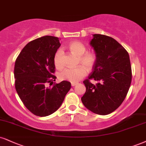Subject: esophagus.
Instances as JSON below:
<instances>
[{
	"instance_id": "obj_1",
	"label": "esophagus",
	"mask_w": 146,
	"mask_h": 146,
	"mask_svg": "<svg viewBox=\"0 0 146 146\" xmlns=\"http://www.w3.org/2000/svg\"><path fill=\"white\" fill-rule=\"evenodd\" d=\"M77 84H78V83H73V82H71V86H75Z\"/></svg>"
}]
</instances>
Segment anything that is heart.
Segmentation results:
<instances>
[{
	"label": "heart",
	"instance_id": "b5f03b06",
	"mask_svg": "<svg viewBox=\"0 0 146 146\" xmlns=\"http://www.w3.org/2000/svg\"><path fill=\"white\" fill-rule=\"evenodd\" d=\"M68 50L77 56H79L78 63L82 64L75 68H66L59 73V78L61 80L76 83L82 80L86 75V70L92 69L97 61V56L94 52H86V47L80 41H73L68 45ZM63 52L59 50L54 56V62L56 68L62 67V57Z\"/></svg>",
	"mask_w": 146,
	"mask_h": 146
}]
</instances>
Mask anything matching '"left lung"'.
Returning <instances> with one entry per match:
<instances>
[{
    "label": "left lung",
    "instance_id": "obj_1",
    "mask_svg": "<svg viewBox=\"0 0 146 146\" xmlns=\"http://www.w3.org/2000/svg\"><path fill=\"white\" fill-rule=\"evenodd\" d=\"M90 45L97 61L90 75L84 81L86 88L82 101L87 109L99 115H108L122 104L132 80L129 55L122 45L111 36L93 35ZM93 79L99 83L94 85Z\"/></svg>",
    "mask_w": 146,
    "mask_h": 146
}]
</instances>
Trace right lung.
I'll list each match as a JSON object with an SVG mask.
<instances>
[{
    "mask_svg": "<svg viewBox=\"0 0 146 146\" xmlns=\"http://www.w3.org/2000/svg\"><path fill=\"white\" fill-rule=\"evenodd\" d=\"M58 37L44 36L29 42L16 58L15 88L23 104L31 113L44 117L62 105L71 83H54L56 77L54 56L60 46ZM47 84L52 86L47 87Z\"/></svg>",
    "mask_w": 146,
    "mask_h": 146,
    "instance_id": "1",
    "label": "right lung"
}]
</instances>
